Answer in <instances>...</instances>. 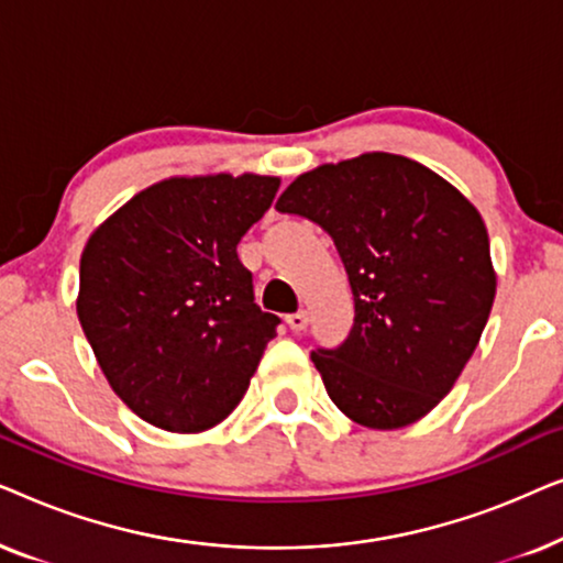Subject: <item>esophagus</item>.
Here are the masks:
<instances>
[{
	"instance_id": "obj_1",
	"label": "esophagus",
	"mask_w": 563,
	"mask_h": 563,
	"mask_svg": "<svg viewBox=\"0 0 563 563\" xmlns=\"http://www.w3.org/2000/svg\"><path fill=\"white\" fill-rule=\"evenodd\" d=\"M307 322H310V318H307V312H291V314H287V325H289V330H295V333H302V330L307 328Z\"/></svg>"
}]
</instances>
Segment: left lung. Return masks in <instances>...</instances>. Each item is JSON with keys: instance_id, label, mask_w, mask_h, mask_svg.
<instances>
[{"instance_id": "8db88e82", "label": "left lung", "mask_w": 563, "mask_h": 563, "mask_svg": "<svg viewBox=\"0 0 563 563\" xmlns=\"http://www.w3.org/2000/svg\"><path fill=\"white\" fill-rule=\"evenodd\" d=\"M276 210L333 238L353 291V328L310 353L338 410L395 430L449 395L479 343L497 276L482 214L456 187L395 153L297 176Z\"/></svg>"}]
</instances>
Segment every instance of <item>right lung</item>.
I'll list each match as a JSON object with an SVG mask.
<instances>
[{"label": "right lung", "instance_id": "add662e5", "mask_svg": "<svg viewBox=\"0 0 563 563\" xmlns=\"http://www.w3.org/2000/svg\"><path fill=\"white\" fill-rule=\"evenodd\" d=\"M276 176H174L87 241L76 312L122 402L151 426L202 433L235 410L279 318L253 297L238 243Z\"/></svg>", "mask_w": 563, "mask_h": 563}]
</instances>
